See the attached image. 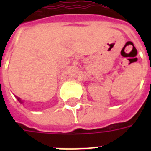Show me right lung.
<instances>
[{
	"mask_svg": "<svg viewBox=\"0 0 151 151\" xmlns=\"http://www.w3.org/2000/svg\"><path fill=\"white\" fill-rule=\"evenodd\" d=\"M15 97H16V99H18V101H19V102L20 103H22H22H23V100H22V99H20L19 97H18V96H15Z\"/></svg>",
	"mask_w": 151,
	"mask_h": 151,
	"instance_id": "add662e5",
	"label": "right lung"
}]
</instances>
